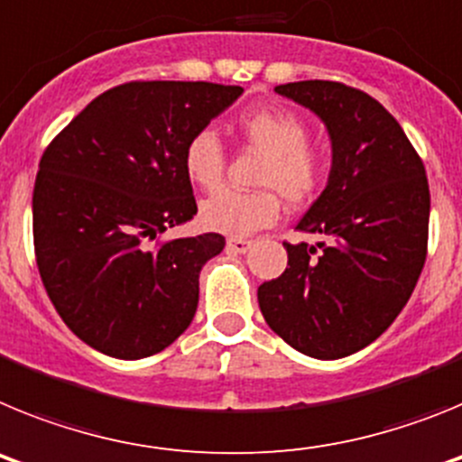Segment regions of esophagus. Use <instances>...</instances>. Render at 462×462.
Here are the masks:
<instances>
[{"mask_svg": "<svg viewBox=\"0 0 462 462\" xmlns=\"http://www.w3.org/2000/svg\"><path fill=\"white\" fill-rule=\"evenodd\" d=\"M252 247V240L247 238H228L226 240V250L234 252V254H245V252Z\"/></svg>", "mask_w": 462, "mask_h": 462, "instance_id": "34e87169", "label": "esophagus"}]
</instances>
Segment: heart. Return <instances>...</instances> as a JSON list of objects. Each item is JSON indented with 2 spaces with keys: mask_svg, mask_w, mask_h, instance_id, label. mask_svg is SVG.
Listing matches in <instances>:
<instances>
[{
  "mask_svg": "<svg viewBox=\"0 0 462 462\" xmlns=\"http://www.w3.org/2000/svg\"><path fill=\"white\" fill-rule=\"evenodd\" d=\"M240 136L266 154L259 171L261 191L219 189L201 203V222L226 236H250L280 217V191L289 203L310 201L321 185L324 166L308 148V126L284 110H250L238 122ZM185 173L196 187L215 189L222 182L226 152L215 129H201L187 141L182 154Z\"/></svg>",
  "mask_w": 462,
  "mask_h": 462,
  "instance_id": "b5f03b06",
  "label": "heart"
}]
</instances>
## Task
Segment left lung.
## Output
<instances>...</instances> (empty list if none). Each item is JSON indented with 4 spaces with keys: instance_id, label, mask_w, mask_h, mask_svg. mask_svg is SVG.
Segmentation results:
<instances>
[{
    "instance_id": "1",
    "label": "left lung",
    "mask_w": 462,
    "mask_h": 462,
    "mask_svg": "<svg viewBox=\"0 0 462 462\" xmlns=\"http://www.w3.org/2000/svg\"><path fill=\"white\" fill-rule=\"evenodd\" d=\"M312 110L330 141L324 191L284 245L287 271L256 291L263 319L305 356L336 361L377 340L421 275L430 191L402 126L370 94L333 80L277 85Z\"/></svg>"
}]
</instances>
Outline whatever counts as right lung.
Instances as JSON below:
<instances>
[{
	"instance_id": "1",
	"label": "right lung",
	"mask_w": 462,
	"mask_h": 462,
	"mask_svg": "<svg viewBox=\"0 0 462 462\" xmlns=\"http://www.w3.org/2000/svg\"><path fill=\"white\" fill-rule=\"evenodd\" d=\"M240 94L238 85L182 80L117 85L41 157L36 266L64 324L97 352L152 356L194 319L199 275L224 250V236L152 243L194 219L185 145Z\"/></svg>"
}]
</instances>
